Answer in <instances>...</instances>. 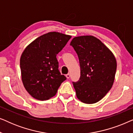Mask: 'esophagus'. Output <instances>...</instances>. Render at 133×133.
<instances>
[{"mask_svg":"<svg viewBox=\"0 0 133 133\" xmlns=\"http://www.w3.org/2000/svg\"><path fill=\"white\" fill-rule=\"evenodd\" d=\"M66 77L67 79H69V78L70 77V74H66Z\"/></svg>","mask_w":133,"mask_h":133,"instance_id":"1","label":"esophagus"}]
</instances>
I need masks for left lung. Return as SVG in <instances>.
<instances>
[{"mask_svg": "<svg viewBox=\"0 0 133 133\" xmlns=\"http://www.w3.org/2000/svg\"><path fill=\"white\" fill-rule=\"evenodd\" d=\"M70 45L77 54L81 66L79 80L72 82L77 97L88 104L97 102L113 85L116 58L108 48L92 36L74 37Z\"/></svg>", "mask_w": 133, "mask_h": 133, "instance_id": "1", "label": "left lung"}]
</instances>
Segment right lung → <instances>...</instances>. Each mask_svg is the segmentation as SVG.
Returning <instances> with one entry per match:
<instances>
[{
    "label": "right lung",
    "mask_w": 133,
    "mask_h": 133,
    "mask_svg": "<svg viewBox=\"0 0 133 133\" xmlns=\"http://www.w3.org/2000/svg\"><path fill=\"white\" fill-rule=\"evenodd\" d=\"M71 37L61 32H50L34 40L23 51L20 60L22 80L32 97L48 100L56 95L66 79L58 69L56 56Z\"/></svg>",
    "instance_id": "1"
}]
</instances>
